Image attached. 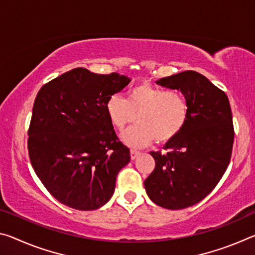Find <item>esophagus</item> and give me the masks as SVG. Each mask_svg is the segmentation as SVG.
Returning a JSON list of instances; mask_svg holds the SVG:
<instances>
[{"label":"esophagus","mask_w":255,"mask_h":255,"mask_svg":"<svg viewBox=\"0 0 255 255\" xmlns=\"http://www.w3.org/2000/svg\"><path fill=\"white\" fill-rule=\"evenodd\" d=\"M139 154H140V152L137 151V149H134V148L130 149V157H131V160H135L136 157L138 156Z\"/></svg>","instance_id":"obj_1"}]
</instances>
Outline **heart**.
Here are the masks:
<instances>
[{
    "label": "heart",
    "instance_id": "b5f03b06",
    "mask_svg": "<svg viewBox=\"0 0 255 255\" xmlns=\"http://www.w3.org/2000/svg\"><path fill=\"white\" fill-rule=\"evenodd\" d=\"M113 127L123 130L137 119V124L123 132V139L131 146H142L155 139L167 143L183 130L188 116L185 96L175 90L142 83L127 93V99L113 94L106 103Z\"/></svg>",
    "mask_w": 255,
    "mask_h": 255
}]
</instances>
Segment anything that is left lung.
Segmentation results:
<instances>
[{"label": "left lung", "instance_id": "left-lung-1", "mask_svg": "<svg viewBox=\"0 0 255 255\" xmlns=\"http://www.w3.org/2000/svg\"><path fill=\"white\" fill-rule=\"evenodd\" d=\"M156 84L183 93L188 116L183 130L165 144L167 153L151 152L155 168L144 186L159 207L185 209L209 195L228 167L235 134L232 109L226 93L196 71L164 77Z\"/></svg>", "mask_w": 255, "mask_h": 255}]
</instances>
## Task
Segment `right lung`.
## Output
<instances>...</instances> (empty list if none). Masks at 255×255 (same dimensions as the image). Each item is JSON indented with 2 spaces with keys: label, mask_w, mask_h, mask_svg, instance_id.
I'll use <instances>...</instances> for the list:
<instances>
[{
  "label": "right lung",
  "mask_w": 255,
  "mask_h": 255,
  "mask_svg": "<svg viewBox=\"0 0 255 255\" xmlns=\"http://www.w3.org/2000/svg\"><path fill=\"white\" fill-rule=\"evenodd\" d=\"M130 83L124 75L76 68L44 85L28 130L34 170L54 199L90 211L115 193L120 169L130 161L109 120L106 103Z\"/></svg>",
  "instance_id": "add662e5"
}]
</instances>
